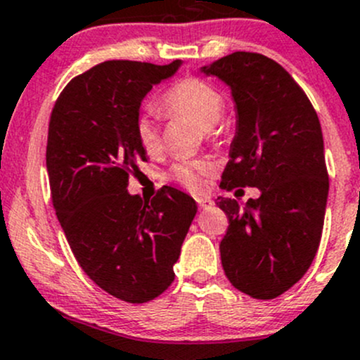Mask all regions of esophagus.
Segmentation results:
<instances>
[{
  "instance_id": "esophagus-1",
  "label": "esophagus",
  "mask_w": 360,
  "mask_h": 360,
  "mask_svg": "<svg viewBox=\"0 0 360 360\" xmlns=\"http://www.w3.org/2000/svg\"><path fill=\"white\" fill-rule=\"evenodd\" d=\"M198 205L201 210H207V207H211L214 205L213 201H211L210 198H198Z\"/></svg>"
}]
</instances>
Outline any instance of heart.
I'll list each match as a JSON object with an SVG mask.
<instances>
[{
	"instance_id": "1",
	"label": "heart",
	"mask_w": 360,
	"mask_h": 360,
	"mask_svg": "<svg viewBox=\"0 0 360 360\" xmlns=\"http://www.w3.org/2000/svg\"><path fill=\"white\" fill-rule=\"evenodd\" d=\"M159 109L166 116L191 117L207 133H213L224 114V97L213 84L198 77H187L162 95L159 100ZM135 135L147 154H155L161 147L158 120L150 114L136 117ZM210 173V162L185 161L173 166L169 176L191 191H201L205 187V176Z\"/></svg>"
}]
</instances>
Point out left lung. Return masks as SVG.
<instances>
[{
  "label": "left lung",
  "instance_id": "left-lung-1",
  "mask_svg": "<svg viewBox=\"0 0 360 360\" xmlns=\"http://www.w3.org/2000/svg\"><path fill=\"white\" fill-rule=\"evenodd\" d=\"M229 86L236 135L221 187H258L260 198H218L229 229L220 243L232 286L272 300L295 286L321 243L329 179L319 117L302 88L272 58L236 51L202 65Z\"/></svg>",
  "mask_w": 360,
  "mask_h": 360
}]
</instances>
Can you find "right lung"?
<instances>
[{
  "instance_id": "right-lung-1",
  "label": "right lung",
  "mask_w": 360,
  "mask_h": 360,
  "mask_svg": "<svg viewBox=\"0 0 360 360\" xmlns=\"http://www.w3.org/2000/svg\"><path fill=\"white\" fill-rule=\"evenodd\" d=\"M181 64L102 62L74 77L51 110L46 169L62 231L86 276L129 303L168 290L198 213L179 188L162 187L150 202L128 192L147 154L135 135L140 105Z\"/></svg>"
}]
</instances>
